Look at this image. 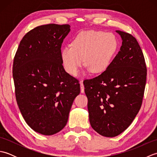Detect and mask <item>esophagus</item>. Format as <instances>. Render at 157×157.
<instances>
[{"instance_id":"esophagus-1","label":"esophagus","mask_w":157,"mask_h":157,"mask_svg":"<svg viewBox=\"0 0 157 157\" xmlns=\"http://www.w3.org/2000/svg\"><path fill=\"white\" fill-rule=\"evenodd\" d=\"M80 84V90H81V93H84V84H83L82 82H79Z\"/></svg>"}]
</instances>
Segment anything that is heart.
Returning a JSON list of instances; mask_svg holds the SVG:
<instances>
[{
    "mask_svg": "<svg viewBox=\"0 0 157 157\" xmlns=\"http://www.w3.org/2000/svg\"><path fill=\"white\" fill-rule=\"evenodd\" d=\"M71 46L61 51V59L66 71L75 75L84 63L93 73H101L108 68L117 49V38L111 33L101 31L79 32Z\"/></svg>",
    "mask_w": 157,
    "mask_h": 157,
    "instance_id": "1",
    "label": "heart"
}]
</instances>
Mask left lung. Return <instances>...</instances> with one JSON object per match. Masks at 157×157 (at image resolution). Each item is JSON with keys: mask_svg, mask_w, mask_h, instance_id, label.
Instances as JSON below:
<instances>
[{"mask_svg": "<svg viewBox=\"0 0 157 157\" xmlns=\"http://www.w3.org/2000/svg\"><path fill=\"white\" fill-rule=\"evenodd\" d=\"M122 45L108 68L84 81L89 120L101 136L115 137L134 121L142 106L147 70L144 55L132 35L117 30Z\"/></svg>", "mask_w": 157, "mask_h": 157, "instance_id": "1", "label": "left lung"}]
</instances>
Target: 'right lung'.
<instances>
[{
  "label": "right lung",
  "mask_w": 157,
  "mask_h": 157,
  "mask_svg": "<svg viewBox=\"0 0 157 157\" xmlns=\"http://www.w3.org/2000/svg\"><path fill=\"white\" fill-rule=\"evenodd\" d=\"M69 32L68 24L38 26L23 36L13 61L19 109L27 124L42 135L64 128L80 92L78 79L63 66L61 48Z\"/></svg>",
  "instance_id": "right-lung-1"
}]
</instances>
